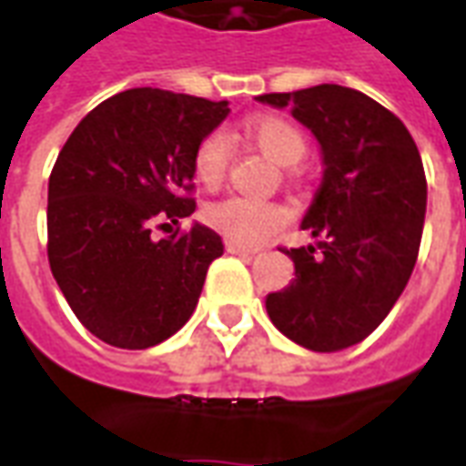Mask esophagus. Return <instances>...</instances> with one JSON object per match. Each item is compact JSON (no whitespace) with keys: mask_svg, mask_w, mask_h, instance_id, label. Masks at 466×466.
Masks as SVG:
<instances>
[{"mask_svg":"<svg viewBox=\"0 0 466 466\" xmlns=\"http://www.w3.org/2000/svg\"><path fill=\"white\" fill-rule=\"evenodd\" d=\"M226 250H228L230 255H255L258 253V250H253V248L238 246V243H233V240H228V243H226Z\"/></svg>","mask_w":466,"mask_h":466,"instance_id":"34e87169","label":"esophagus"}]
</instances>
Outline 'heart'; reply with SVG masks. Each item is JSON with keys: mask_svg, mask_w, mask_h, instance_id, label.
I'll return each mask as SVG.
<instances>
[{"mask_svg": "<svg viewBox=\"0 0 466 466\" xmlns=\"http://www.w3.org/2000/svg\"><path fill=\"white\" fill-rule=\"evenodd\" d=\"M246 137L272 162L295 164L304 154V135L282 117H258L243 125ZM230 162V139L226 132H208L194 152V177L206 188L218 187ZM206 223L216 228L220 236L238 243V246H258L270 238L285 223V211L275 204L248 198V196H228L213 201L204 208Z\"/></svg>", "mask_w": 466, "mask_h": 466, "instance_id": "b5f03b06", "label": "heart"}]
</instances>
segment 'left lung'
I'll return each mask as SVG.
<instances>
[{"instance_id": "left-lung-1", "label": "left lung", "mask_w": 466, "mask_h": 466, "mask_svg": "<svg viewBox=\"0 0 466 466\" xmlns=\"http://www.w3.org/2000/svg\"><path fill=\"white\" fill-rule=\"evenodd\" d=\"M289 107L321 147V184L302 218L317 246L282 250L295 279L265 299L275 327L309 351H341L393 309L418 260L428 181L390 110L334 83L255 97Z\"/></svg>"}]
</instances>
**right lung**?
Segmentation results:
<instances>
[{"label": "right lung", "mask_w": 466, "mask_h": 466, "mask_svg": "<svg viewBox=\"0 0 466 466\" xmlns=\"http://www.w3.org/2000/svg\"><path fill=\"white\" fill-rule=\"evenodd\" d=\"M228 103L132 87L80 120L48 179V262L80 324L117 349H149L194 314L223 240L179 223L191 198L198 142L228 117ZM169 226V223H162Z\"/></svg>", "instance_id": "obj_1"}]
</instances>
